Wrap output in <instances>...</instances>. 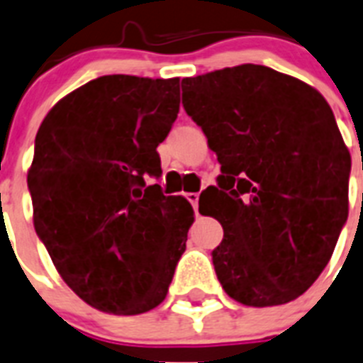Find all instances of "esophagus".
<instances>
[{
  "mask_svg": "<svg viewBox=\"0 0 363 363\" xmlns=\"http://www.w3.org/2000/svg\"><path fill=\"white\" fill-rule=\"evenodd\" d=\"M186 199L191 203L194 211L197 212V205H199V194H196V191H190V194H186Z\"/></svg>",
  "mask_w": 363,
  "mask_h": 363,
  "instance_id": "obj_1",
  "label": "esophagus"
}]
</instances>
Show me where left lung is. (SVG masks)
<instances>
[{"instance_id":"obj_1","label":"left lung","mask_w":363,"mask_h":363,"mask_svg":"<svg viewBox=\"0 0 363 363\" xmlns=\"http://www.w3.org/2000/svg\"><path fill=\"white\" fill-rule=\"evenodd\" d=\"M182 106L222 164L199 197L223 240L212 263L244 306L287 304L328 264L349 216L350 152L328 102L263 65L182 79Z\"/></svg>"}]
</instances>
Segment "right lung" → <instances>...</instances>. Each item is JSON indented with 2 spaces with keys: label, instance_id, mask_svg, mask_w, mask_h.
<instances>
[{
  "label": "right lung",
  "instance_id": "add662e5",
  "mask_svg": "<svg viewBox=\"0 0 363 363\" xmlns=\"http://www.w3.org/2000/svg\"><path fill=\"white\" fill-rule=\"evenodd\" d=\"M179 104V78L100 76L59 100L35 138V231L65 284L106 313L162 304L186 250L191 205L145 186L162 175L156 147Z\"/></svg>",
  "mask_w": 363,
  "mask_h": 363
}]
</instances>
